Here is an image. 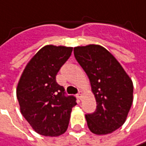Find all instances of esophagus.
<instances>
[{
	"label": "esophagus",
	"instance_id": "obj_1",
	"mask_svg": "<svg viewBox=\"0 0 146 146\" xmlns=\"http://www.w3.org/2000/svg\"><path fill=\"white\" fill-rule=\"evenodd\" d=\"M83 95H84V92L80 91V92H79V94H78V98L81 100V98H82V96H83Z\"/></svg>",
	"mask_w": 146,
	"mask_h": 146
}]
</instances>
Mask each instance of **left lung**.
Wrapping results in <instances>:
<instances>
[{"label":"left lung","instance_id":"8db88e82","mask_svg":"<svg viewBox=\"0 0 146 146\" xmlns=\"http://www.w3.org/2000/svg\"><path fill=\"white\" fill-rule=\"evenodd\" d=\"M74 56L87 74L97 110L86 115L88 127L97 135L111 133L127 120L133 100L132 79L120 62L98 44L77 46Z\"/></svg>","mask_w":146,"mask_h":146}]
</instances>
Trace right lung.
I'll list each match as a JSON object with an SVG mask.
<instances>
[{"label":"right lung","mask_w":146,"mask_h":146,"mask_svg":"<svg viewBox=\"0 0 146 146\" xmlns=\"http://www.w3.org/2000/svg\"><path fill=\"white\" fill-rule=\"evenodd\" d=\"M72 51V47L43 46L29 60L18 82L16 95L20 112L41 135L63 134L68 127L72 109L77 104L74 97L64 95V88L55 78Z\"/></svg>","instance_id":"obj_1"}]
</instances>
